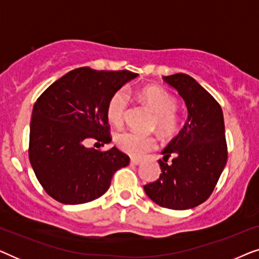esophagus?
Returning <instances> with one entry per match:
<instances>
[{"instance_id":"34e87169","label":"esophagus","mask_w":259,"mask_h":259,"mask_svg":"<svg viewBox=\"0 0 259 259\" xmlns=\"http://www.w3.org/2000/svg\"><path fill=\"white\" fill-rule=\"evenodd\" d=\"M131 164L132 165H140L141 164V160H139V159H131Z\"/></svg>"}]
</instances>
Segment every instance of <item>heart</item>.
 I'll return each mask as SVG.
<instances>
[{
  "label": "heart",
  "mask_w": 259,
  "mask_h": 259,
  "mask_svg": "<svg viewBox=\"0 0 259 259\" xmlns=\"http://www.w3.org/2000/svg\"><path fill=\"white\" fill-rule=\"evenodd\" d=\"M141 99L155 114L152 127L157 128L160 136L169 138L178 133L180 118L176 113L177 100L167 91L158 86L146 87L141 91ZM128 105V94L125 90H119L113 93L106 107V114L109 122L115 126H121L127 114ZM114 141L120 150L132 157H141L155 147L153 138L132 131L118 133L114 137Z\"/></svg>",
  "instance_id": "heart-1"
}]
</instances>
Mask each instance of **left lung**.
I'll return each mask as SVG.
<instances>
[{"label": "left lung", "instance_id": "left-lung-1", "mask_svg": "<svg viewBox=\"0 0 259 259\" xmlns=\"http://www.w3.org/2000/svg\"><path fill=\"white\" fill-rule=\"evenodd\" d=\"M162 79L185 101L187 120L161 152L160 177L144 190L162 207L187 210L211 196L226 165L224 116L214 98L193 77L178 73Z\"/></svg>", "mask_w": 259, "mask_h": 259}]
</instances>
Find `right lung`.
Instances as JSON below:
<instances>
[{"label": "right lung", "mask_w": 259, "mask_h": 259, "mask_svg": "<svg viewBox=\"0 0 259 259\" xmlns=\"http://www.w3.org/2000/svg\"><path fill=\"white\" fill-rule=\"evenodd\" d=\"M137 73L81 67L52 83L35 102L29 133V160L52 198L67 205L101 197L130 157L116 147L101 152L91 140L111 143L106 114L109 98Z\"/></svg>", "instance_id": "add662e5"}]
</instances>
